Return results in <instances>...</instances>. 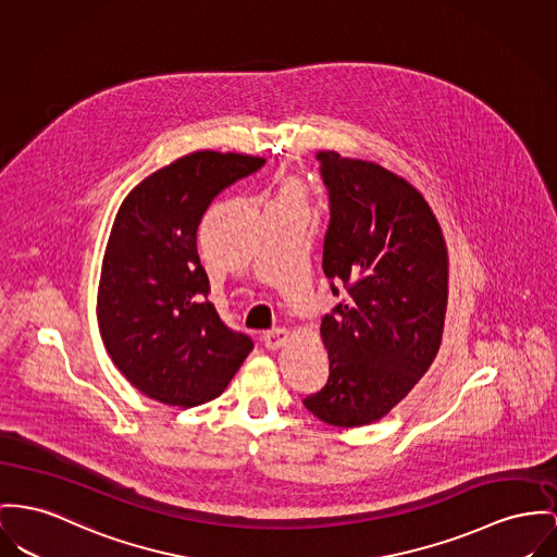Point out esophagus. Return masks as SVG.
<instances>
[{
    "label": "esophagus",
    "mask_w": 557,
    "mask_h": 557,
    "mask_svg": "<svg viewBox=\"0 0 557 557\" xmlns=\"http://www.w3.org/2000/svg\"><path fill=\"white\" fill-rule=\"evenodd\" d=\"M287 339H289V330H285V327H278V330H272V332H265V334H263V344H265V348H270V350L281 348Z\"/></svg>",
    "instance_id": "1"
}]
</instances>
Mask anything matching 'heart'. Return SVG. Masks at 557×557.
Masks as SVG:
<instances>
[{
	"label": "heart",
	"mask_w": 557,
	"mask_h": 557,
	"mask_svg": "<svg viewBox=\"0 0 557 557\" xmlns=\"http://www.w3.org/2000/svg\"><path fill=\"white\" fill-rule=\"evenodd\" d=\"M274 209H299V211H308V189L306 186L292 177L287 180L276 198V207Z\"/></svg>",
	"instance_id": "obj_1"
}]
</instances>
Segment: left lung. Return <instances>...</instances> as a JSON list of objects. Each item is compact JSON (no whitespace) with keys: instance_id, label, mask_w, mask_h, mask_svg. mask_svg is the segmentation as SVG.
I'll return each mask as SVG.
<instances>
[{"instance_id":"1","label":"left lung","mask_w":557,"mask_h":557,"mask_svg":"<svg viewBox=\"0 0 557 557\" xmlns=\"http://www.w3.org/2000/svg\"><path fill=\"white\" fill-rule=\"evenodd\" d=\"M332 220L323 272L346 297L323 317L327 384L304 399L352 429L384 418L437 357L447 308V247L424 196L393 171L319 151Z\"/></svg>"}]
</instances>
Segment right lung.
<instances>
[{
	"instance_id": "1",
	"label": "right lung",
	"mask_w": 557,
	"mask_h": 557,
	"mask_svg": "<svg viewBox=\"0 0 557 557\" xmlns=\"http://www.w3.org/2000/svg\"><path fill=\"white\" fill-rule=\"evenodd\" d=\"M265 158L194 151L158 169L122 200L106 247L97 319L113 366L149 399L194 408L220 397L253 350L207 299L196 234L225 187Z\"/></svg>"
}]
</instances>
